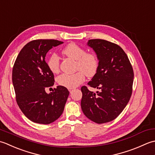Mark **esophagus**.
<instances>
[{
	"label": "esophagus",
	"instance_id": "34e87169",
	"mask_svg": "<svg viewBox=\"0 0 155 155\" xmlns=\"http://www.w3.org/2000/svg\"><path fill=\"white\" fill-rule=\"evenodd\" d=\"M69 92L71 93L72 91H73V88H69Z\"/></svg>",
	"mask_w": 155,
	"mask_h": 155
}]
</instances>
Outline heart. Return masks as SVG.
<instances>
[{
	"label": "heart",
	"mask_w": 155,
	"mask_h": 155,
	"mask_svg": "<svg viewBox=\"0 0 155 155\" xmlns=\"http://www.w3.org/2000/svg\"><path fill=\"white\" fill-rule=\"evenodd\" d=\"M63 55L75 60L76 69L80 70L75 74H63L58 78V82L61 86L68 88H74L85 81V75L88 78L94 77L99 68L98 57L94 52H86L81 47L74 43L66 45L61 50ZM47 65L53 73L59 70L58 56L53 53L47 59Z\"/></svg>",
	"instance_id": "obj_1"
}]
</instances>
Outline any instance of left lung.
Returning a JSON list of instances; mask_svg holds the SVG:
<instances>
[{
    "label": "left lung",
    "mask_w": 155,
    "mask_h": 155,
    "mask_svg": "<svg viewBox=\"0 0 155 155\" xmlns=\"http://www.w3.org/2000/svg\"><path fill=\"white\" fill-rule=\"evenodd\" d=\"M99 59V68L88 85L100 91L94 93L82 86L81 106L87 118L97 124L116 118L127 105L132 93L134 71L127 55L117 44L90 39Z\"/></svg>",
    "instance_id": "obj_1"
}]
</instances>
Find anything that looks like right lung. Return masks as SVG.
Masks as SVG:
<instances>
[{"instance_id": "1", "label": "right lung", "mask_w": 155, "mask_h": 155, "mask_svg": "<svg viewBox=\"0 0 155 155\" xmlns=\"http://www.w3.org/2000/svg\"><path fill=\"white\" fill-rule=\"evenodd\" d=\"M63 43L55 39L31 41L21 50L12 68L18 106L27 118L38 124H49L58 119L69 96L68 90L62 86H57L51 93L45 92L55 82L45 55L53 47Z\"/></svg>"}]
</instances>
